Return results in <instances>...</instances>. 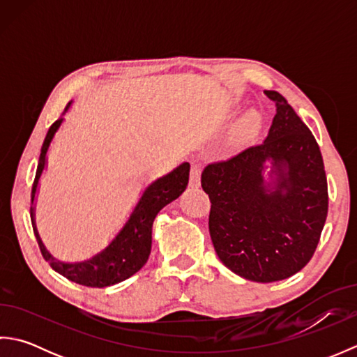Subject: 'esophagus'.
Listing matches in <instances>:
<instances>
[{
	"instance_id": "34e87169",
	"label": "esophagus",
	"mask_w": 357,
	"mask_h": 357,
	"mask_svg": "<svg viewBox=\"0 0 357 357\" xmlns=\"http://www.w3.org/2000/svg\"><path fill=\"white\" fill-rule=\"evenodd\" d=\"M188 185L192 188H198L201 185V165L193 164L190 169V181H188Z\"/></svg>"
}]
</instances>
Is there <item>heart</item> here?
I'll list each match as a JSON object with an SVG mask.
<instances>
[{"label": "heart", "mask_w": 357, "mask_h": 357, "mask_svg": "<svg viewBox=\"0 0 357 357\" xmlns=\"http://www.w3.org/2000/svg\"><path fill=\"white\" fill-rule=\"evenodd\" d=\"M262 124V116L257 110H248L242 115L238 121L236 128H234V133H236L238 138H252L257 132H259Z\"/></svg>", "instance_id": "heart-1"}]
</instances>
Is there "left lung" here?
Returning <instances> with one entry per match:
<instances>
[{"mask_svg": "<svg viewBox=\"0 0 357 357\" xmlns=\"http://www.w3.org/2000/svg\"><path fill=\"white\" fill-rule=\"evenodd\" d=\"M275 101L267 138L207 165L201 185L211 208L208 229L227 268L255 282L293 276L312 259L328 210L319 146L285 98Z\"/></svg>", "mask_w": 357, "mask_h": 357, "instance_id": "obj_1", "label": "left lung"}]
</instances>
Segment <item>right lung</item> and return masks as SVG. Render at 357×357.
I'll use <instances>...</instances> for the list:
<instances>
[{
  "label": "right lung",
  "mask_w": 357,
  "mask_h": 357,
  "mask_svg": "<svg viewBox=\"0 0 357 357\" xmlns=\"http://www.w3.org/2000/svg\"><path fill=\"white\" fill-rule=\"evenodd\" d=\"M70 107L72 102H69V105L66 107L64 115L70 110ZM64 115L49 128L47 136H45L43 144L35 183L32 187L30 219H32L35 236L44 259L50 264L53 270L79 285L96 288L110 287L133 276L136 271H139L146 265L151 252V225H153L159 210L179 198L185 190L188 184V173H190V164H179L172 172L151 181L149 185H146L138 202L135 204L132 213L128 215L127 221L118 230L115 236L110 239L109 244L100 250V252L84 261H59L55 256H52L49 250L43 244L35 222V208L38 190H40V181L44 170L47 169L49 149L59 127L64 123Z\"/></svg>",
  "instance_id": "obj_1"
}]
</instances>
